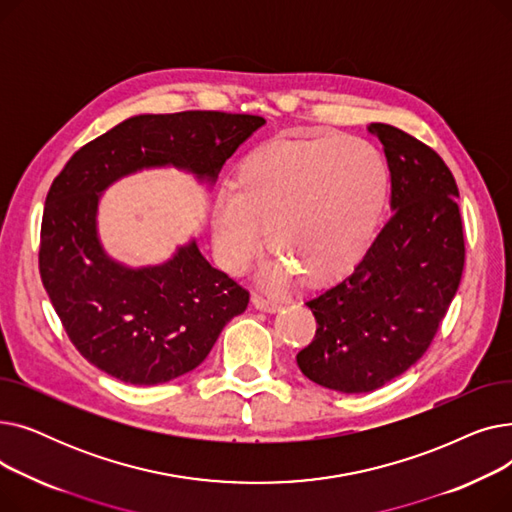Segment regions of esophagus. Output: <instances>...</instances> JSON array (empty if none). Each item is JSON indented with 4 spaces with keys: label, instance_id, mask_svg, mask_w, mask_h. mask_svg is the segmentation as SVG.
<instances>
[{
    "label": "esophagus",
    "instance_id": "1",
    "mask_svg": "<svg viewBox=\"0 0 512 512\" xmlns=\"http://www.w3.org/2000/svg\"><path fill=\"white\" fill-rule=\"evenodd\" d=\"M251 303H253L255 309H259L263 313H276V311H280V303L270 301V299H263V297H259V294H253Z\"/></svg>",
    "mask_w": 512,
    "mask_h": 512
}]
</instances>
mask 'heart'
Wrapping results in <instances>:
<instances>
[{
	"instance_id": "1",
	"label": "heart",
	"mask_w": 512,
	"mask_h": 512,
	"mask_svg": "<svg viewBox=\"0 0 512 512\" xmlns=\"http://www.w3.org/2000/svg\"><path fill=\"white\" fill-rule=\"evenodd\" d=\"M232 186L211 211L226 270H247L265 230L280 259L272 276L299 274L303 284L321 286L351 272L371 247L388 199V168L361 139L282 137L242 159Z\"/></svg>"
}]
</instances>
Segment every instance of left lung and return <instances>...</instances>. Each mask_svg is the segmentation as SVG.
Here are the masks:
<instances>
[{"label": "left lung", "instance_id": "1", "mask_svg": "<svg viewBox=\"0 0 512 512\" xmlns=\"http://www.w3.org/2000/svg\"><path fill=\"white\" fill-rule=\"evenodd\" d=\"M367 130L384 145L392 218L353 274L305 303L317 330L297 355L311 382L344 394L378 390L423 357L465 265L459 188L442 157L396 126Z\"/></svg>", "mask_w": 512, "mask_h": 512}]
</instances>
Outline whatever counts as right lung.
Segmentation results:
<instances>
[{
    "instance_id": "obj_1",
    "label": "right lung",
    "mask_w": 512,
    "mask_h": 512,
    "mask_svg": "<svg viewBox=\"0 0 512 512\" xmlns=\"http://www.w3.org/2000/svg\"><path fill=\"white\" fill-rule=\"evenodd\" d=\"M259 116L180 112L132 116L80 147L53 180L43 211L39 270L66 334L112 378L155 386L205 361L249 292L215 267L191 236L161 263L132 267L99 236L103 193L145 170L174 168L211 191Z\"/></svg>"
}]
</instances>
